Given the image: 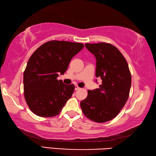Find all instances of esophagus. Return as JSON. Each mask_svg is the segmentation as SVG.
Instances as JSON below:
<instances>
[{"label": "esophagus", "instance_id": "1", "mask_svg": "<svg viewBox=\"0 0 156 156\" xmlns=\"http://www.w3.org/2000/svg\"><path fill=\"white\" fill-rule=\"evenodd\" d=\"M79 89H80V88L78 87L77 85H76L75 86V90H79Z\"/></svg>", "mask_w": 156, "mask_h": 156}]
</instances>
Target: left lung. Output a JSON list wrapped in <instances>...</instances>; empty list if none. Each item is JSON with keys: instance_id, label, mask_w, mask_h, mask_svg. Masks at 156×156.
Wrapping results in <instances>:
<instances>
[{"instance_id": "1", "label": "left lung", "mask_w": 156, "mask_h": 156, "mask_svg": "<svg viewBox=\"0 0 156 156\" xmlns=\"http://www.w3.org/2000/svg\"><path fill=\"white\" fill-rule=\"evenodd\" d=\"M85 46L97 59L96 77L101 79L102 84L99 88L88 91L80 107L90 120L105 122L113 119L127 102L131 72L124 56L114 45L102 42Z\"/></svg>"}]
</instances>
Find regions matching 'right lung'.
<instances>
[{
	"instance_id": "add662e5",
	"label": "right lung",
	"mask_w": 156,
	"mask_h": 156,
	"mask_svg": "<svg viewBox=\"0 0 156 156\" xmlns=\"http://www.w3.org/2000/svg\"><path fill=\"white\" fill-rule=\"evenodd\" d=\"M83 48L80 43L53 40L31 55L23 74V89L26 102L34 114L52 117L62 111L75 87L58 80V74H64L72 58Z\"/></svg>"
}]
</instances>
